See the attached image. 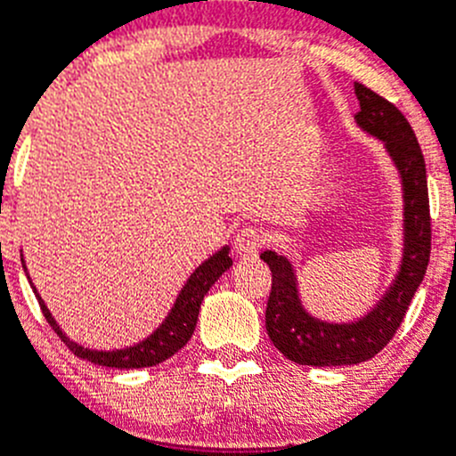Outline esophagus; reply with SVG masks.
Returning <instances> with one entry per match:
<instances>
[{"label":"esophagus","instance_id":"obj_1","mask_svg":"<svg viewBox=\"0 0 456 456\" xmlns=\"http://www.w3.org/2000/svg\"><path fill=\"white\" fill-rule=\"evenodd\" d=\"M263 236H260L258 229L245 227L236 233V240H233V249L240 258H254L258 254V249L263 247Z\"/></svg>","mask_w":456,"mask_h":456}]
</instances>
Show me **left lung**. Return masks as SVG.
Returning <instances> with one entry per match:
<instances>
[{"mask_svg": "<svg viewBox=\"0 0 456 456\" xmlns=\"http://www.w3.org/2000/svg\"><path fill=\"white\" fill-rule=\"evenodd\" d=\"M359 113L356 126L383 144L403 191V251L399 272L379 303L356 321H325L309 312L298 291L296 269L287 256L265 249L260 258L272 269V294L265 312V327L282 356L298 365L338 368L359 365L377 356L403 322L414 291L426 276L430 260V202H428L426 160L412 126L403 113L356 82Z\"/></svg>", "mask_w": 456, "mask_h": 456, "instance_id": "left-lung-1", "label": "left lung"}]
</instances>
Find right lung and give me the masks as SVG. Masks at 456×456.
<instances>
[{"mask_svg": "<svg viewBox=\"0 0 456 456\" xmlns=\"http://www.w3.org/2000/svg\"><path fill=\"white\" fill-rule=\"evenodd\" d=\"M229 245L220 247L216 254H211L209 258L202 260L196 269L191 272V276L187 278V282L183 285V289L175 296L174 305H171L169 314L165 316V321L156 327L149 336H144L142 340L134 343V346L118 347V350H93V347L82 346L77 340L69 338L66 331L61 330L60 322L55 321V316L51 314V309L46 307L44 298L39 296L37 287L30 281L28 267H26L24 254H21V267H24L26 278H28L30 287H33L35 296L39 300V307H42L44 316H46L48 325L55 330V334L60 336L66 343L70 352L75 356L84 361H91L95 365H104V368H118V370H135V368H151V365L162 363V361L171 359L178 350H183L187 346V340L193 336L198 322V312H200V305L205 300L207 291L214 287V282L227 272L233 265V260L229 258Z\"/></svg>", "mask_w": 456, "mask_h": 456, "instance_id": "add662e5", "label": "right lung"}]
</instances>
